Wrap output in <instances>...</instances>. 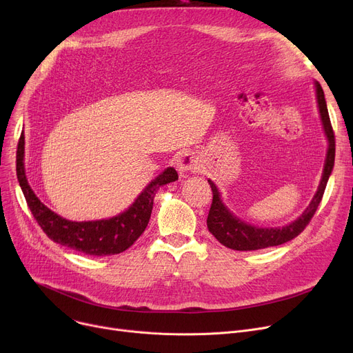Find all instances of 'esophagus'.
I'll use <instances>...</instances> for the list:
<instances>
[{
    "label": "esophagus",
    "instance_id": "34e87169",
    "mask_svg": "<svg viewBox=\"0 0 353 353\" xmlns=\"http://www.w3.org/2000/svg\"><path fill=\"white\" fill-rule=\"evenodd\" d=\"M176 165H177V170L181 174H186V173H194L199 170V160L193 153L189 152H184L181 153L177 160H176Z\"/></svg>",
    "mask_w": 353,
    "mask_h": 353
}]
</instances>
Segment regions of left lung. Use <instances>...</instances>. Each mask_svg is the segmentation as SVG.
Returning <instances> with one entry per match:
<instances>
[{
	"label": "left lung",
	"mask_w": 353,
	"mask_h": 353,
	"mask_svg": "<svg viewBox=\"0 0 353 353\" xmlns=\"http://www.w3.org/2000/svg\"><path fill=\"white\" fill-rule=\"evenodd\" d=\"M314 87H316V99H318V107H319L323 132L327 139V153H326L323 173H322V179H321L316 194L313 196L310 205L306 208V210L294 221H292L290 225H286L283 228L266 229V228L252 226L237 219L225 206V203L221 201L216 184L212 180H208L213 192V201L208 216V229L223 246L233 250H259V249L283 245L289 242V240L294 239L296 236H299L303 232V229L309 225V221L313 217L314 212H316L319 203L323 197L326 183L333 170V164H335V133H333V128L330 124L323 90L318 81L314 83Z\"/></svg>",
	"instance_id": "left-lung-1"
}]
</instances>
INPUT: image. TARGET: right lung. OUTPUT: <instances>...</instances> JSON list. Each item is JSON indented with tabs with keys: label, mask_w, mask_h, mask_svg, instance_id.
Masks as SVG:
<instances>
[{
	"label": "right lung",
	"mask_w": 353,
	"mask_h": 353,
	"mask_svg": "<svg viewBox=\"0 0 353 353\" xmlns=\"http://www.w3.org/2000/svg\"><path fill=\"white\" fill-rule=\"evenodd\" d=\"M24 144L21 133L17 147V177L37 223L52 242L90 256L117 254L132 246L148 225L157 190L179 179L173 167H167L125 212L103 220L71 221L50 210L30 188L24 169Z\"/></svg>",
	"instance_id": "1"
}]
</instances>
